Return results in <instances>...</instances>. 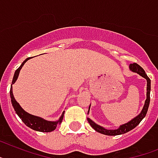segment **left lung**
<instances>
[{
	"mask_svg": "<svg viewBox=\"0 0 158 158\" xmlns=\"http://www.w3.org/2000/svg\"><path fill=\"white\" fill-rule=\"evenodd\" d=\"M129 69L131 70V72H133V73H136L139 74L140 76H141L142 77H144V79H146L147 81L146 100L144 102V106H143V109H142V110L140 111V114H138V115H136L135 118L131 119V120L129 121V122H127V123L120 125L117 129L105 128V127H102L100 125L94 123V122L89 118H87V120H88L89 123L90 124L91 127H93L95 131H98V132H99V133L106 135H118L124 134L126 133V132H127V131H131V130H132L133 128H135V127L141 122L142 119L145 117V115H146L147 111H148V106H149V102H150L151 81L150 79L148 78V77L147 76V74L145 73L144 70L140 67V65L137 64H131L129 65ZM89 109H90V106H89L88 114L89 112Z\"/></svg>",
	"mask_w": 158,
	"mask_h": 158,
	"instance_id": "8db88e82",
	"label": "left lung"
}]
</instances>
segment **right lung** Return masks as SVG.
I'll list each match as a JSON object with an SVG mask.
<instances>
[{
  "mask_svg": "<svg viewBox=\"0 0 158 158\" xmlns=\"http://www.w3.org/2000/svg\"><path fill=\"white\" fill-rule=\"evenodd\" d=\"M31 58L26 59L23 62V64H21V66L18 68V69L15 71L14 75V78H13V81H12V85H14L15 83V81H17L18 77V75H19V73H20V70L22 69V68L24 65V64L27 62L28 60H30ZM10 87V98H11V102L12 105H13V107H14V110L17 113L19 118L23 120V123L27 125V127H29L30 128L33 129L35 131H43V132H50V131H54L55 129L56 128V127L59 124H60L62 120H63L64 114V111H63L61 116L59 118L58 120L56 121H48L44 119V118H41V117L36 116V115H33V114H31L29 113H27V111H25L23 108L21 107V106L19 105L18 102L15 100L14 97V94H13V88Z\"/></svg>",
  "mask_w": 158,
  "mask_h": 158,
  "instance_id": "1",
  "label": "right lung"
}]
</instances>
